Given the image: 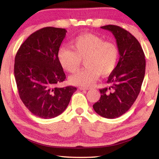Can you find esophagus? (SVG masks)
Returning a JSON list of instances; mask_svg holds the SVG:
<instances>
[{
    "mask_svg": "<svg viewBox=\"0 0 159 159\" xmlns=\"http://www.w3.org/2000/svg\"><path fill=\"white\" fill-rule=\"evenodd\" d=\"M79 89L80 90H90L91 88L90 87H79Z\"/></svg>",
    "mask_w": 159,
    "mask_h": 159,
    "instance_id": "34e87169",
    "label": "esophagus"
}]
</instances>
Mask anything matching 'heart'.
I'll return each instance as SVG.
<instances>
[{
	"label": "heart",
	"instance_id": "b5f03b06",
	"mask_svg": "<svg viewBox=\"0 0 159 159\" xmlns=\"http://www.w3.org/2000/svg\"><path fill=\"white\" fill-rule=\"evenodd\" d=\"M70 47H61L57 60L62 68L74 73L79 69L81 59L85 58V68L69 77L71 84L89 86L99 75L108 76L114 71L119 59V50L112 42L104 41L102 37L93 34H83L70 42Z\"/></svg>",
	"mask_w": 159,
	"mask_h": 159
}]
</instances>
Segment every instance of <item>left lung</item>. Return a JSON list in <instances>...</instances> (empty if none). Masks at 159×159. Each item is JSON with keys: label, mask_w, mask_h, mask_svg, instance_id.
Returning a JSON list of instances; mask_svg holds the SVG:
<instances>
[{"label": "left lung", "mask_w": 159, "mask_h": 159, "mask_svg": "<svg viewBox=\"0 0 159 159\" xmlns=\"http://www.w3.org/2000/svg\"><path fill=\"white\" fill-rule=\"evenodd\" d=\"M111 31L116 40L120 58L107 83L109 87L99 90L100 99L93 104L102 117L116 118L128 111L140 92L146 61L139 41L130 32L116 25L101 26Z\"/></svg>", "instance_id": "left-lung-1"}]
</instances>
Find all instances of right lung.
<instances>
[{"label":"right lung","instance_id":"add662e5","mask_svg":"<svg viewBox=\"0 0 159 159\" xmlns=\"http://www.w3.org/2000/svg\"><path fill=\"white\" fill-rule=\"evenodd\" d=\"M65 29L45 27L31 34L19 48L14 73L20 98L34 115L52 118L61 114L77 89L57 88L66 75L57 52L66 36Z\"/></svg>","mask_w":159,"mask_h":159}]
</instances>
